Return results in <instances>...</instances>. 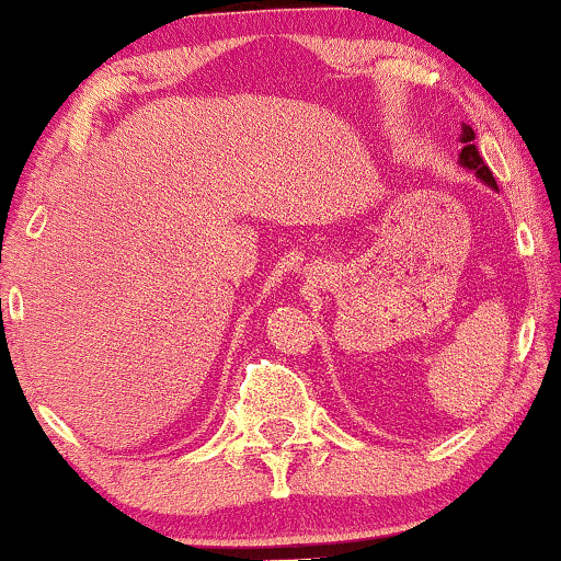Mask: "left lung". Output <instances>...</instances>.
<instances>
[{"mask_svg":"<svg viewBox=\"0 0 561 561\" xmlns=\"http://www.w3.org/2000/svg\"><path fill=\"white\" fill-rule=\"evenodd\" d=\"M473 140H476L473 127L465 125V127H462V144H465V146H462V153H460V164L465 167V170L476 172L478 178H481L483 182H489L491 187H496L494 174H491L489 167H485V161H483L481 153H478V148H476Z\"/></svg>","mask_w":561,"mask_h":561,"instance_id":"8db88e82","label":"left lung"}]
</instances>
